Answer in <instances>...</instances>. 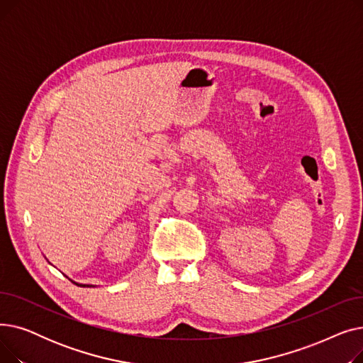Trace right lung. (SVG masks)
Returning a JSON list of instances; mask_svg holds the SVG:
<instances>
[{"mask_svg": "<svg viewBox=\"0 0 363 363\" xmlns=\"http://www.w3.org/2000/svg\"><path fill=\"white\" fill-rule=\"evenodd\" d=\"M69 278V277H67ZM70 279V278H69ZM73 284H76L78 285V287H95V285H92V284H79V282H76V281H73V279H70Z\"/></svg>", "mask_w": 363, "mask_h": 363, "instance_id": "right-lung-1", "label": "right lung"}]
</instances>
